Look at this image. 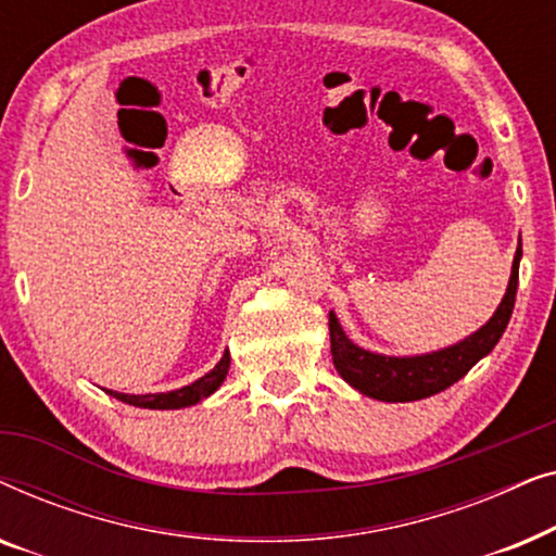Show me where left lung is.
<instances>
[{
    "instance_id": "8db88e82",
    "label": "left lung",
    "mask_w": 556,
    "mask_h": 556,
    "mask_svg": "<svg viewBox=\"0 0 556 556\" xmlns=\"http://www.w3.org/2000/svg\"><path fill=\"white\" fill-rule=\"evenodd\" d=\"M519 261L521 242L516 248L511 280H508L506 295L496 314L473 337L455 346H447L443 352L422 356H382L364 352V349L346 339V333L339 326V318L329 314L333 367L354 390L382 402H413L447 390L460 377H466L470 367L478 359H483L498 344L501 333L506 331L516 301V286H519Z\"/></svg>"
}]
</instances>
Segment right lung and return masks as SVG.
Segmentation results:
<instances>
[{"label": "right lung", "instance_id": "1", "mask_svg": "<svg viewBox=\"0 0 556 556\" xmlns=\"http://www.w3.org/2000/svg\"><path fill=\"white\" fill-rule=\"evenodd\" d=\"M227 369H230V354L225 352L223 359L217 362V367L207 371V375L197 379V382L181 387V390H174V392H159V394H124V392H111L105 390L113 397L121 400V402H128V405L134 407H149V409H179V407H189V405H197V402L210 397L212 392L217 390L219 384L225 382L227 377Z\"/></svg>", "mask_w": 556, "mask_h": 556}]
</instances>
